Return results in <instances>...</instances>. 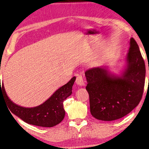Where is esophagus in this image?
<instances>
[{
  "instance_id": "obj_1",
  "label": "esophagus",
  "mask_w": 149,
  "mask_h": 149,
  "mask_svg": "<svg viewBox=\"0 0 149 149\" xmlns=\"http://www.w3.org/2000/svg\"><path fill=\"white\" fill-rule=\"evenodd\" d=\"M76 83L78 85L80 86H84V81L83 78H82V75L78 74L76 79Z\"/></svg>"
}]
</instances>
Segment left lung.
<instances>
[{
  "label": "left lung",
  "instance_id": "1",
  "mask_svg": "<svg viewBox=\"0 0 149 149\" xmlns=\"http://www.w3.org/2000/svg\"><path fill=\"white\" fill-rule=\"evenodd\" d=\"M127 68L123 76H111L106 69L94 67L84 74L88 84L91 113L97 119H119L139 104L145 86V63L133 38L130 40Z\"/></svg>",
  "mask_w": 149,
  "mask_h": 149
}]
</instances>
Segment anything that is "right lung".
Instances as JSON below:
<instances>
[{
	"instance_id": "obj_1",
	"label": "right lung",
	"mask_w": 149,
	"mask_h": 149,
	"mask_svg": "<svg viewBox=\"0 0 149 149\" xmlns=\"http://www.w3.org/2000/svg\"><path fill=\"white\" fill-rule=\"evenodd\" d=\"M76 77H72L67 84L59 88L49 99L39 106L24 108L15 104L9 99L3 84L1 85V97L4 96L8 108L18 117L30 125L42 127H52L63 120L65 111L63 102L72 94L73 84Z\"/></svg>"
}]
</instances>
